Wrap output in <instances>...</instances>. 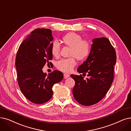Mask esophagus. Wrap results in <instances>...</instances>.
I'll return each instance as SVG.
<instances>
[{
	"label": "esophagus",
	"mask_w": 131,
	"mask_h": 131,
	"mask_svg": "<svg viewBox=\"0 0 131 131\" xmlns=\"http://www.w3.org/2000/svg\"><path fill=\"white\" fill-rule=\"evenodd\" d=\"M64 77L65 78H68L70 77V75L68 74H66V73H64Z\"/></svg>",
	"instance_id": "obj_1"
}]
</instances>
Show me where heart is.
<instances>
[{
	"label": "heart",
	"mask_w": 131,
	"mask_h": 131,
	"mask_svg": "<svg viewBox=\"0 0 131 131\" xmlns=\"http://www.w3.org/2000/svg\"><path fill=\"white\" fill-rule=\"evenodd\" d=\"M62 42L71 48L70 56L67 59H61L57 62V67L61 71L70 73L76 65L74 57L79 60H83L89 56L92 49L90 43L86 40H82V37L75 33H70L62 37ZM60 45L57 41H54L51 44V53L57 57L60 53Z\"/></svg>",
	"instance_id": "1"
}]
</instances>
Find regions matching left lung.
<instances>
[{
    "instance_id": "obj_1",
    "label": "left lung",
    "mask_w": 131,
    "mask_h": 131,
    "mask_svg": "<svg viewBox=\"0 0 131 131\" xmlns=\"http://www.w3.org/2000/svg\"><path fill=\"white\" fill-rule=\"evenodd\" d=\"M116 51L106 37L93 39L91 52L86 60L78 69L79 73H87L89 78L72 74L75 85L73 95L75 100L84 106L98 103L102 100L113 82Z\"/></svg>"
}]
</instances>
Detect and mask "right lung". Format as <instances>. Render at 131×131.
Returning a JSON list of instances; mask_svg holds the SVG:
<instances>
[{
    "instance_id": "add662e5",
    "label": "right lung",
    "mask_w": 131,
    "mask_h": 131,
    "mask_svg": "<svg viewBox=\"0 0 131 131\" xmlns=\"http://www.w3.org/2000/svg\"><path fill=\"white\" fill-rule=\"evenodd\" d=\"M53 37L49 29L37 28L22 42L15 59L17 78L21 92L30 102L43 104L51 99L53 84L63 79L62 72L55 70L48 75L44 66L51 65V44Z\"/></svg>"
}]
</instances>
